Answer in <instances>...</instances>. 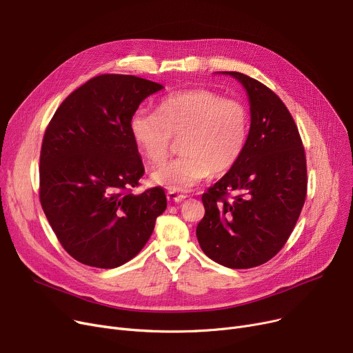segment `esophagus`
<instances>
[{
    "mask_svg": "<svg viewBox=\"0 0 353 353\" xmlns=\"http://www.w3.org/2000/svg\"><path fill=\"white\" fill-rule=\"evenodd\" d=\"M184 199H185V196L179 194V193H176V192H169V193H168V200L172 201V203H180V201H183Z\"/></svg>",
    "mask_w": 353,
    "mask_h": 353,
    "instance_id": "34e87169",
    "label": "esophagus"
}]
</instances>
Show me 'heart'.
Masks as SVG:
<instances>
[{"label": "heart", "mask_w": 353, "mask_h": 353, "mask_svg": "<svg viewBox=\"0 0 353 353\" xmlns=\"http://www.w3.org/2000/svg\"><path fill=\"white\" fill-rule=\"evenodd\" d=\"M250 125L247 105L194 88L164 97L157 113L137 109L130 133L152 166L168 157L174 137H180L181 156L154 170L152 179L170 192H185L210 173L224 174L236 166L247 148Z\"/></svg>", "instance_id": "1"}]
</instances>
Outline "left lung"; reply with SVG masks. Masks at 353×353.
<instances>
[{
    "label": "left lung",
    "mask_w": 353,
    "mask_h": 353,
    "mask_svg": "<svg viewBox=\"0 0 353 353\" xmlns=\"http://www.w3.org/2000/svg\"><path fill=\"white\" fill-rule=\"evenodd\" d=\"M225 74L247 90L248 142L236 166L203 194L196 234L211 260L244 270L270 261L290 239L307 197V159L284 102L254 78ZM231 191L239 196L228 202Z\"/></svg>",
    "instance_id": "1"
}]
</instances>
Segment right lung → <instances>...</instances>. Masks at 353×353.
<instances>
[{
	"instance_id": "add662e5",
	"label": "right lung",
	"mask_w": 353,
	"mask_h": 353,
	"mask_svg": "<svg viewBox=\"0 0 353 353\" xmlns=\"http://www.w3.org/2000/svg\"><path fill=\"white\" fill-rule=\"evenodd\" d=\"M160 83L133 75L89 79L61 103L45 130L39 200L77 261L116 268L137 255L166 210L161 187L133 194L145 174L130 117Z\"/></svg>"
}]
</instances>
